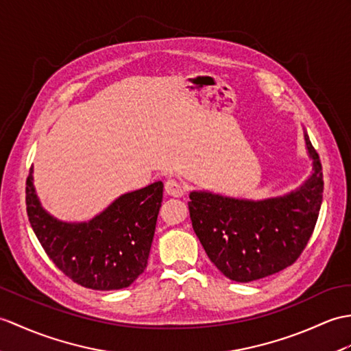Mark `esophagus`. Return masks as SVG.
Instances as JSON below:
<instances>
[{"label":"esophagus","instance_id":"34e87169","mask_svg":"<svg viewBox=\"0 0 351 351\" xmlns=\"http://www.w3.org/2000/svg\"><path fill=\"white\" fill-rule=\"evenodd\" d=\"M165 190H166V194L172 195V197H182L184 195L182 185L178 181H175V179H169L165 185Z\"/></svg>","mask_w":351,"mask_h":351}]
</instances>
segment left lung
<instances>
[{"instance_id": "obj_1", "label": "left lung", "mask_w": 351, "mask_h": 351, "mask_svg": "<svg viewBox=\"0 0 351 351\" xmlns=\"http://www.w3.org/2000/svg\"><path fill=\"white\" fill-rule=\"evenodd\" d=\"M304 137L313 172L296 190L262 200L190 193L194 233L229 280L250 282L282 271L296 262L311 238L323 202V173L305 130Z\"/></svg>"}]
</instances>
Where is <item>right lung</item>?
<instances>
[{
  "label": "right lung",
  "instance_id": "1",
  "mask_svg": "<svg viewBox=\"0 0 351 351\" xmlns=\"http://www.w3.org/2000/svg\"><path fill=\"white\" fill-rule=\"evenodd\" d=\"M32 172L31 167L25 189L27 213L55 266L86 289L119 290L133 284L148 265L162 182L119 195L88 221L69 223L42 206Z\"/></svg>",
  "mask_w": 351,
  "mask_h": 351
}]
</instances>
